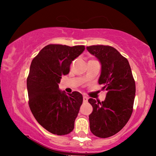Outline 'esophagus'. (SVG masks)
<instances>
[{"mask_svg": "<svg viewBox=\"0 0 156 156\" xmlns=\"http://www.w3.org/2000/svg\"><path fill=\"white\" fill-rule=\"evenodd\" d=\"M83 101L84 103H87V101H88V98H87V96H83Z\"/></svg>", "mask_w": 156, "mask_h": 156, "instance_id": "esophagus-1", "label": "esophagus"}]
</instances>
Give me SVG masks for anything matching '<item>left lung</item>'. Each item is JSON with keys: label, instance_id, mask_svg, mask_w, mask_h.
<instances>
[{"label": "left lung", "instance_id": "8db88e82", "mask_svg": "<svg viewBox=\"0 0 156 156\" xmlns=\"http://www.w3.org/2000/svg\"><path fill=\"white\" fill-rule=\"evenodd\" d=\"M101 64L98 83L107 92L104 101L89 98L93 111L89 116L92 133L100 138L114 136L123 128L133 112L136 84L129 62L108 45L87 47Z\"/></svg>", "mask_w": 156, "mask_h": 156}]
</instances>
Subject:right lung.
<instances>
[{"label": "right lung", "mask_w": 156, "mask_h": 156, "mask_svg": "<svg viewBox=\"0 0 156 156\" xmlns=\"http://www.w3.org/2000/svg\"><path fill=\"white\" fill-rule=\"evenodd\" d=\"M84 50L83 45L51 44L31 62L27 78L28 105L37 121L53 134L66 135L74 129L83 96L78 92L67 94L59 90L58 83Z\"/></svg>", "instance_id": "right-lung-1"}]
</instances>
